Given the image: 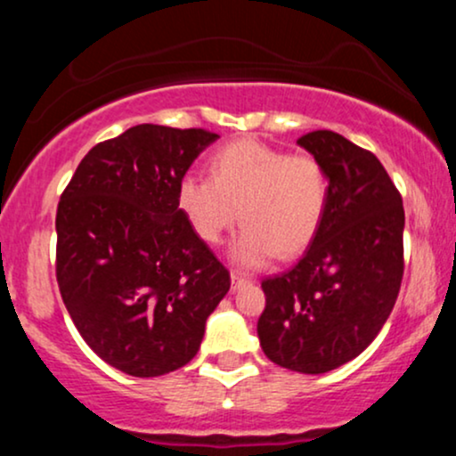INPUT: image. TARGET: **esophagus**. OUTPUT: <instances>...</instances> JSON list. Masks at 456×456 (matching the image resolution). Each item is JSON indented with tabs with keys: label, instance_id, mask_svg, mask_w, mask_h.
<instances>
[{
	"label": "esophagus",
	"instance_id": "1",
	"mask_svg": "<svg viewBox=\"0 0 456 456\" xmlns=\"http://www.w3.org/2000/svg\"><path fill=\"white\" fill-rule=\"evenodd\" d=\"M248 282H253V279H250V276L240 274V272H232V285H233V289H240V287L248 285Z\"/></svg>",
	"mask_w": 456,
	"mask_h": 456
}]
</instances>
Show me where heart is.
I'll return each instance as SVG.
<instances>
[{
	"mask_svg": "<svg viewBox=\"0 0 456 456\" xmlns=\"http://www.w3.org/2000/svg\"><path fill=\"white\" fill-rule=\"evenodd\" d=\"M330 201V177L313 154H287L244 139L210 159V177L188 174L177 184V208L203 242L218 244L233 223H244L232 255L261 265L289 259L317 238Z\"/></svg>",
	"mask_w": 456,
	"mask_h": 456,
	"instance_id": "1",
	"label": "heart"
}]
</instances>
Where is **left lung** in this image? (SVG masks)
I'll return each instance as SVG.
<instances>
[{
    "mask_svg": "<svg viewBox=\"0 0 456 456\" xmlns=\"http://www.w3.org/2000/svg\"><path fill=\"white\" fill-rule=\"evenodd\" d=\"M297 143L326 167L328 212L294 268L261 281L257 334L272 362L319 375L362 354L392 313L405 268V210L373 151L332 130Z\"/></svg>",
    "mask_w": 456,
    "mask_h": 456,
    "instance_id": "8db88e82",
    "label": "left lung"
}]
</instances>
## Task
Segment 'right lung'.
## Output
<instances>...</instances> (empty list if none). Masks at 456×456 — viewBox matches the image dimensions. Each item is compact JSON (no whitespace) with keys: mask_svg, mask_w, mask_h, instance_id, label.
<instances>
[{"mask_svg":"<svg viewBox=\"0 0 456 456\" xmlns=\"http://www.w3.org/2000/svg\"><path fill=\"white\" fill-rule=\"evenodd\" d=\"M218 134L139 124L78 162L57 203L55 276L94 354L133 378L191 362L232 276L177 208Z\"/></svg>","mask_w":456,"mask_h":456,"instance_id":"add662e5","label":"right lung"}]
</instances>
